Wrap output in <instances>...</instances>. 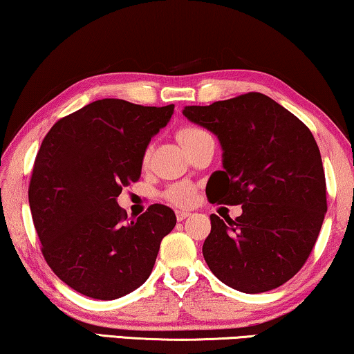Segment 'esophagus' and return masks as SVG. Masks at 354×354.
I'll return each instance as SVG.
<instances>
[{
	"label": "esophagus",
	"instance_id": "obj_1",
	"mask_svg": "<svg viewBox=\"0 0 354 354\" xmlns=\"http://www.w3.org/2000/svg\"><path fill=\"white\" fill-rule=\"evenodd\" d=\"M189 216H191V213H187V211H176V219L179 221V223L186 218H189Z\"/></svg>",
	"mask_w": 354,
	"mask_h": 354
}]
</instances>
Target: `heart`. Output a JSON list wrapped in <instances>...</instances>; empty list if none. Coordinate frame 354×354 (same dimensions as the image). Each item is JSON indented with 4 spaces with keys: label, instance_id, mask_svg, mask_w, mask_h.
<instances>
[{
    "label": "heart",
    "instance_id": "obj_1",
    "mask_svg": "<svg viewBox=\"0 0 354 354\" xmlns=\"http://www.w3.org/2000/svg\"><path fill=\"white\" fill-rule=\"evenodd\" d=\"M207 136H209L207 131H205L203 129H200V127H197V125L181 127L176 133L178 141L184 147H186V151L189 149V147H192L194 145H197L200 140L207 138ZM143 159L145 160L147 159V151L145 152ZM165 198L170 200L171 203L178 205V207H187V205H191L195 200V189H194V186H191V184H187V183L173 184L171 187L167 189Z\"/></svg>",
    "mask_w": 354,
    "mask_h": 354
}]
</instances>
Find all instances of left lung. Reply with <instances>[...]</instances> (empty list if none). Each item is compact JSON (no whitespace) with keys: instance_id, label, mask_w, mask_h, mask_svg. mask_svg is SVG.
I'll use <instances>...</instances> for the list:
<instances>
[{"instance_id":"1","label":"left lung","mask_w":354,"mask_h":354,"mask_svg":"<svg viewBox=\"0 0 354 354\" xmlns=\"http://www.w3.org/2000/svg\"><path fill=\"white\" fill-rule=\"evenodd\" d=\"M183 114L218 135L223 146L224 170L207 184L209 203L243 208L235 221L209 216L202 250L209 270L246 294L281 286L307 262L328 211L312 131L259 92L186 106Z\"/></svg>"}]
</instances>
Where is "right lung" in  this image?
I'll list each match as a JSON object with an SVG mask.
<instances>
[{
	"instance_id": "right-lung-1",
	"label": "right lung",
	"mask_w": 354,
	"mask_h": 354,
	"mask_svg": "<svg viewBox=\"0 0 354 354\" xmlns=\"http://www.w3.org/2000/svg\"><path fill=\"white\" fill-rule=\"evenodd\" d=\"M173 109L97 100L57 120L42 140L28 187L31 218L47 266L87 297L114 300L140 288L175 227L165 205L129 219L115 200L140 179L146 147Z\"/></svg>"
}]
</instances>
